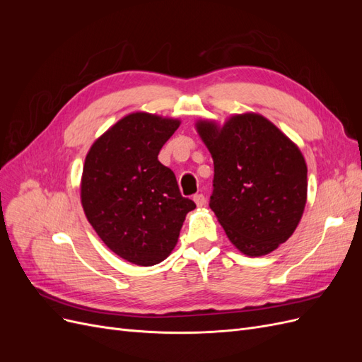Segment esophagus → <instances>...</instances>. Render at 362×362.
Here are the masks:
<instances>
[{"instance_id":"1","label":"esophagus","mask_w":362,"mask_h":362,"mask_svg":"<svg viewBox=\"0 0 362 362\" xmlns=\"http://www.w3.org/2000/svg\"><path fill=\"white\" fill-rule=\"evenodd\" d=\"M193 201L196 202V205H198V206H204L205 205V196L202 194V193H196L194 196H193Z\"/></svg>"}]
</instances>
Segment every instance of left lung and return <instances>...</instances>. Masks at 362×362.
I'll return each mask as SVG.
<instances>
[{"label":"left lung","mask_w":362,"mask_h":362,"mask_svg":"<svg viewBox=\"0 0 362 362\" xmlns=\"http://www.w3.org/2000/svg\"><path fill=\"white\" fill-rule=\"evenodd\" d=\"M198 133L214 161L210 208L231 243L249 257L275 250L298 226L306 202L302 152L270 120L233 116Z\"/></svg>","instance_id":"8db88e82"}]
</instances>
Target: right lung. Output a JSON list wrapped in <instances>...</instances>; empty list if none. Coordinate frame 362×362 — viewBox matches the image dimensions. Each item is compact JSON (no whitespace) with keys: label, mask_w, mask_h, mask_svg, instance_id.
Wrapping results in <instances>:
<instances>
[{"label":"right lung","mask_w":362,"mask_h":362,"mask_svg":"<svg viewBox=\"0 0 362 362\" xmlns=\"http://www.w3.org/2000/svg\"><path fill=\"white\" fill-rule=\"evenodd\" d=\"M178 127L177 119L128 115L95 141L84 161L87 221L108 249L137 266L166 259L185 214L196 208L181 196L175 173L158 161Z\"/></svg>","instance_id":"add662e5"}]
</instances>
